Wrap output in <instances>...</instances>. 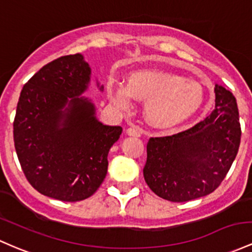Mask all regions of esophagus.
I'll use <instances>...</instances> for the list:
<instances>
[{"instance_id": "obj_1", "label": "esophagus", "mask_w": 252, "mask_h": 252, "mask_svg": "<svg viewBox=\"0 0 252 252\" xmlns=\"http://www.w3.org/2000/svg\"><path fill=\"white\" fill-rule=\"evenodd\" d=\"M126 134L130 135V136H135V137L141 136V131L137 128H129L128 130H126Z\"/></svg>"}]
</instances>
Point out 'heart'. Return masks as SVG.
<instances>
[{
    "label": "heart",
    "mask_w": 252,
    "mask_h": 252,
    "mask_svg": "<svg viewBox=\"0 0 252 252\" xmlns=\"http://www.w3.org/2000/svg\"><path fill=\"white\" fill-rule=\"evenodd\" d=\"M111 100L123 110L131 107V98L146 103V116L152 124L168 126L187 120L203 103L202 86L172 73L140 71L126 88L110 92Z\"/></svg>",
    "instance_id": "heart-1"
}]
</instances>
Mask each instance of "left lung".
<instances>
[{
  "mask_svg": "<svg viewBox=\"0 0 252 252\" xmlns=\"http://www.w3.org/2000/svg\"><path fill=\"white\" fill-rule=\"evenodd\" d=\"M242 129L234 95L215 86L211 115L170 136L151 137L143 177L151 190L171 202H187L214 191L238 153Z\"/></svg>",
  "mask_w": 252,
  "mask_h": 252,
  "instance_id": "8db88e82",
  "label": "left lung"
}]
</instances>
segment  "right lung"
<instances>
[{"label": "right lung", "mask_w": 252, "mask_h": 252, "mask_svg": "<svg viewBox=\"0 0 252 252\" xmlns=\"http://www.w3.org/2000/svg\"><path fill=\"white\" fill-rule=\"evenodd\" d=\"M90 74L80 54L45 64L23 87L13 123L14 146L29 183L65 202L98 190L110 148L122 134L121 126L96 121L93 104L77 96L87 88Z\"/></svg>", "instance_id": "obj_1"}]
</instances>
